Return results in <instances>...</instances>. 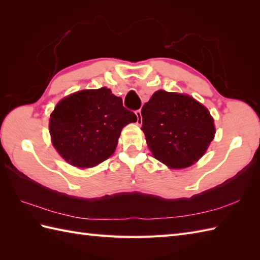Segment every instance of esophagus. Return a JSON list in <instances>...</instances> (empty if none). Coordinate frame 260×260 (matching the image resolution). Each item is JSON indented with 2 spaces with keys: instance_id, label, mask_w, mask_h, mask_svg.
Listing matches in <instances>:
<instances>
[{
  "instance_id": "1",
  "label": "esophagus",
  "mask_w": 260,
  "mask_h": 260,
  "mask_svg": "<svg viewBox=\"0 0 260 260\" xmlns=\"http://www.w3.org/2000/svg\"><path fill=\"white\" fill-rule=\"evenodd\" d=\"M135 114H136V116H137V124H141V123H142V113H141V109L136 110Z\"/></svg>"
}]
</instances>
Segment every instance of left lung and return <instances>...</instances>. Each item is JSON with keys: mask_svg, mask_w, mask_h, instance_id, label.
I'll return each instance as SVG.
<instances>
[{"mask_svg": "<svg viewBox=\"0 0 260 260\" xmlns=\"http://www.w3.org/2000/svg\"><path fill=\"white\" fill-rule=\"evenodd\" d=\"M142 131L153 156L172 169L192 165L213 140V118L190 96L158 90L142 107Z\"/></svg>", "mask_w": 260, "mask_h": 260, "instance_id": "obj_1", "label": "left lung"}]
</instances>
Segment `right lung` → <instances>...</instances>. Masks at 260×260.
<instances>
[{"mask_svg": "<svg viewBox=\"0 0 260 260\" xmlns=\"http://www.w3.org/2000/svg\"><path fill=\"white\" fill-rule=\"evenodd\" d=\"M137 116L107 88L81 90L59 102L50 115L52 144L66 161L91 168L115 152L123 127Z\"/></svg>", "mask_w": 260, "mask_h": 260, "instance_id": "right-lung-1", "label": "right lung"}]
</instances>
